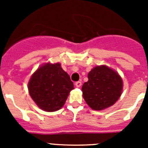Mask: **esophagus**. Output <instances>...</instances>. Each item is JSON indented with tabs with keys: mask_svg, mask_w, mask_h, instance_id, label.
<instances>
[{
	"mask_svg": "<svg viewBox=\"0 0 148 148\" xmlns=\"http://www.w3.org/2000/svg\"><path fill=\"white\" fill-rule=\"evenodd\" d=\"M75 86H76L77 87H80L81 86H82V82L81 81H78V82H76L75 83Z\"/></svg>",
	"mask_w": 148,
	"mask_h": 148,
	"instance_id": "esophagus-1",
	"label": "esophagus"
}]
</instances>
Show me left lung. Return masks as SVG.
Masks as SVG:
<instances>
[{
  "label": "left lung",
  "instance_id": "1",
  "mask_svg": "<svg viewBox=\"0 0 148 148\" xmlns=\"http://www.w3.org/2000/svg\"><path fill=\"white\" fill-rule=\"evenodd\" d=\"M122 79L110 68L98 66L88 73V81L82 87L83 97L90 108L101 110L109 108L119 99Z\"/></svg>",
  "mask_w": 148,
  "mask_h": 148
}]
</instances>
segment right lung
Instances as JSON below:
<instances>
[{
	"label": "right lung",
	"mask_w": 148,
	"mask_h": 148,
	"mask_svg": "<svg viewBox=\"0 0 148 148\" xmlns=\"http://www.w3.org/2000/svg\"><path fill=\"white\" fill-rule=\"evenodd\" d=\"M30 96L40 109L53 112L61 109L73 90V82L59 63L39 67L28 84Z\"/></svg>",
	"instance_id": "add662e5"
}]
</instances>
